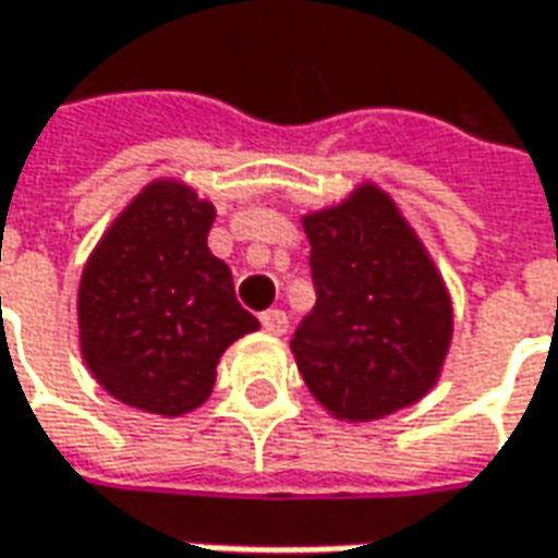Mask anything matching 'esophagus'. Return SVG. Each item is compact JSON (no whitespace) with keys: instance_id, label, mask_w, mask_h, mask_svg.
<instances>
[{"instance_id":"obj_1","label":"esophagus","mask_w":558,"mask_h":558,"mask_svg":"<svg viewBox=\"0 0 558 558\" xmlns=\"http://www.w3.org/2000/svg\"><path fill=\"white\" fill-rule=\"evenodd\" d=\"M260 325H264L270 335H286L288 316L282 313V310H267V313H260Z\"/></svg>"}]
</instances>
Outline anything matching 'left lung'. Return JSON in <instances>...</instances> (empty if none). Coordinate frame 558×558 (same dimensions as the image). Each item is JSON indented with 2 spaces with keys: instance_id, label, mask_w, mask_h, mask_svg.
<instances>
[{
  "instance_id": "left-lung-1",
  "label": "left lung",
  "mask_w": 558,
  "mask_h": 558,
  "mask_svg": "<svg viewBox=\"0 0 558 558\" xmlns=\"http://www.w3.org/2000/svg\"><path fill=\"white\" fill-rule=\"evenodd\" d=\"M316 306L291 353L328 414L350 424L414 405L439 380L451 298L396 202L362 183L304 218Z\"/></svg>"
}]
</instances>
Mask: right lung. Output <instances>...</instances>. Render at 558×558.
<instances>
[{
	"label": "right lung",
	"mask_w": 558,
	"mask_h": 558,
	"mask_svg": "<svg viewBox=\"0 0 558 558\" xmlns=\"http://www.w3.org/2000/svg\"><path fill=\"white\" fill-rule=\"evenodd\" d=\"M215 205L181 181L147 183L97 242L78 282L88 372L131 409L181 417L211 396L223 350L260 325L208 252Z\"/></svg>",
	"instance_id": "obj_1"
}]
</instances>
